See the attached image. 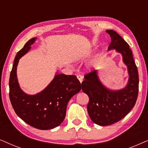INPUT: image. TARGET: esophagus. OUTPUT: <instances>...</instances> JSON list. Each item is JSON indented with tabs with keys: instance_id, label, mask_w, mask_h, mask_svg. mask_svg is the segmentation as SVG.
<instances>
[{
	"instance_id": "1",
	"label": "esophagus",
	"mask_w": 148,
	"mask_h": 148,
	"mask_svg": "<svg viewBox=\"0 0 148 148\" xmlns=\"http://www.w3.org/2000/svg\"><path fill=\"white\" fill-rule=\"evenodd\" d=\"M77 78L78 79V80L79 81V82L81 83V84H82V82H83V79H84V77H83L82 75H77Z\"/></svg>"
}]
</instances>
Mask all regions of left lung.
<instances>
[{
	"label": "left lung",
	"instance_id": "obj_1",
	"mask_svg": "<svg viewBox=\"0 0 148 148\" xmlns=\"http://www.w3.org/2000/svg\"><path fill=\"white\" fill-rule=\"evenodd\" d=\"M106 32L111 38L108 50L115 49L122 54L129 77L125 88L110 90L101 83L97 70L84 76L82 86L90 100L87 106L89 116L93 122L100 126L114 124L124 118L134 107L139 92L138 71L129 44L116 32L112 29Z\"/></svg>",
	"mask_w": 148,
	"mask_h": 148
}]
</instances>
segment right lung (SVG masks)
<instances>
[{"mask_svg": "<svg viewBox=\"0 0 148 148\" xmlns=\"http://www.w3.org/2000/svg\"><path fill=\"white\" fill-rule=\"evenodd\" d=\"M36 40L33 38L17 52L9 79V98L16 114L34 128L48 130L58 127L64 121L70 99L82 89L75 75L56 73L50 84L41 92L28 95L20 88L17 77L19 60Z\"/></svg>", "mask_w": 148, "mask_h": 148, "instance_id": "1", "label": "right lung"}]
</instances>
